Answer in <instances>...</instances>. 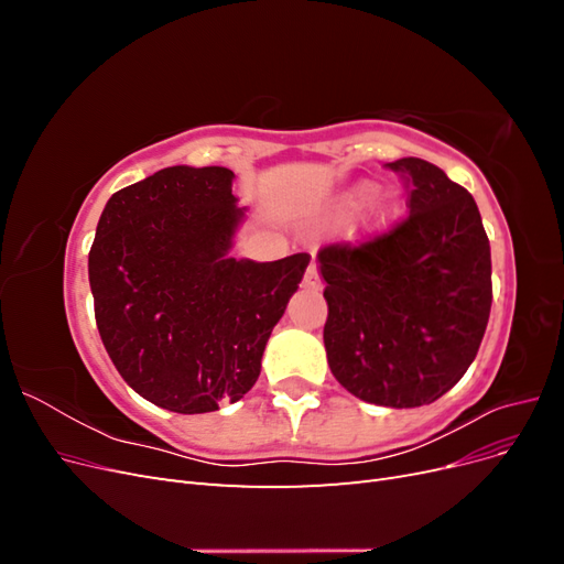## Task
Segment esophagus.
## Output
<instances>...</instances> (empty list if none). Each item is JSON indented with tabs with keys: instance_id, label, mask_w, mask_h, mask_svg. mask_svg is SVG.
Instances as JSON below:
<instances>
[{
	"instance_id": "34e87169",
	"label": "esophagus",
	"mask_w": 564,
	"mask_h": 564,
	"mask_svg": "<svg viewBox=\"0 0 564 564\" xmlns=\"http://www.w3.org/2000/svg\"><path fill=\"white\" fill-rule=\"evenodd\" d=\"M303 286L308 289V292H319V289H322L319 270H317V265H315V263H311V265H308V270H305V275H303Z\"/></svg>"
}]
</instances>
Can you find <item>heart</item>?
Returning a JSON list of instances; mask_svg holds the SVG:
<instances>
[{"label": "heart", "instance_id": "heart-1", "mask_svg": "<svg viewBox=\"0 0 564 564\" xmlns=\"http://www.w3.org/2000/svg\"><path fill=\"white\" fill-rule=\"evenodd\" d=\"M369 193H371V185L369 183L355 185L352 191L346 193L344 202H340V207H344V209H355L357 204H360ZM395 214H398V199L392 197V195H381L377 202L371 204L369 216H367V230H381V228H386Z\"/></svg>", "mask_w": 564, "mask_h": 564}]
</instances>
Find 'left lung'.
Returning <instances> with one entry per match:
<instances>
[{"label": "left lung", "instance_id": "obj_1", "mask_svg": "<svg viewBox=\"0 0 564 564\" xmlns=\"http://www.w3.org/2000/svg\"><path fill=\"white\" fill-rule=\"evenodd\" d=\"M386 166L406 181L409 216L362 245L319 249L324 348L355 398L406 409L445 395L475 360L491 308V251L466 187L419 158Z\"/></svg>", "mask_w": 564, "mask_h": 564}]
</instances>
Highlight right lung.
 I'll list each match as a JSON object with an SVG mask.
<instances>
[{
	"instance_id": "1",
	"label": "right lung",
	"mask_w": 564,
	"mask_h": 564,
	"mask_svg": "<svg viewBox=\"0 0 564 564\" xmlns=\"http://www.w3.org/2000/svg\"><path fill=\"white\" fill-rule=\"evenodd\" d=\"M226 166H166L115 193L98 218L89 284L122 379L176 414L242 400L270 332L311 263L228 256L245 209Z\"/></svg>"
}]
</instances>
